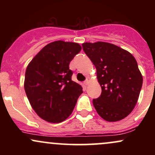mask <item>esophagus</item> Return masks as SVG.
I'll return each instance as SVG.
<instances>
[{
	"label": "esophagus",
	"instance_id": "34e87169",
	"mask_svg": "<svg viewBox=\"0 0 155 155\" xmlns=\"http://www.w3.org/2000/svg\"><path fill=\"white\" fill-rule=\"evenodd\" d=\"M89 81H90V79H89V78L87 77V79H86V80H85V81H84V84L85 85H87L88 84H89Z\"/></svg>",
	"mask_w": 155,
	"mask_h": 155
}]
</instances>
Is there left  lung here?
Here are the masks:
<instances>
[{
	"label": "left lung",
	"mask_w": 155,
	"mask_h": 155,
	"mask_svg": "<svg viewBox=\"0 0 155 155\" xmlns=\"http://www.w3.org/2000/svg\"><path fill=\"white\" fill-rule=\"evenodd\" d=\"M83 50L94 64L102 92L93 99L97 114L108 122L128 116L138 101L143 77L129 51L106 42L82 44Z\"/></svg>",
	"instance_id": "1"
}]
</instances>
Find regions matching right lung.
I'll return each instance as SVG.
<instances>
[{
	"label": "right lung",
	"mask_w": 155,
	"mask_h": 155,
	"mask_svg": "<svg viewBox=\"0 0 155 155\" xmlns=\"http://www.w3.org/2000/svg\"><path fill=\"white\" fill-rule=\"evenodd\" d=\"M79 44L56 41L47 44L28 64L25 90L35 113L59 123L71 114L82 87L72 81L70 62L81 51Z\"/></svg>",
	"instance_id": "add662e5"
}]
</instances>
